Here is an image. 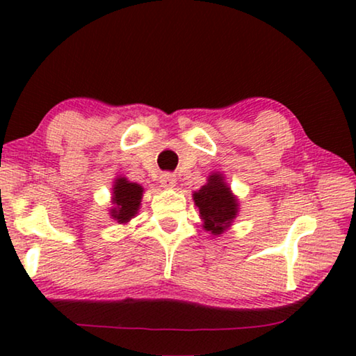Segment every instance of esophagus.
<instances>
[{
	"label": "esophagus",
	"instance_id": "1",
	"mask_svg": "<svg viewBox=\"0 0 356 356\" xmlns=\"http://www.w3.org/2000/svg\"><path fill=\"white\" fill-rule=\"evenodd\" d=\"M176 182L177 180L174 174L165 172L160 176V184H161V186H165V188H174V186H176Z\"/></svg>",
	"mask_w": 356,
	"mask_h": 356
}]
</instances>
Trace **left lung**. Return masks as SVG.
Returning a JSON list of instances; mask_svg holds the SVG:
<instances>
[{"mask_svg":"<svg viewBox=\"0 0 356 356\" xmlns=\"http://www.w3.org/2000/svg\"><path fill=\"white\" fill-rule=\"evenodd\" d=\"M195 204L200 209L204 231L220 236L231 226L238 213V202L231 193L225 177L220 172L209 176L207 184L193 195Z\"/></svg>","mask_w":356,"mask_h":356,"instance_id":"left-lung-1","label":"left lung"}]
</instances>
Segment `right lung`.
Returning a JSON list of instances; mask_svg holds the SVG:
<instances>
[{
	"mask_svg": "<svg viewBox=\"0 0 356 356\" xmlns=\"http://www.w3.org/2000/svg\"><path fill=\"white\" fill-rule=\"evenodd\" d=\"M144 188L135 182H129L125 177H118L113 185V209L110 215L119 225L129 222L138 213L143 200Z\"/></svg>",
	"mask_w": 356,
	"mask_h": 356,
	"instance_id": "add662e5",
	"label": "right lung"
}]
</instances>
